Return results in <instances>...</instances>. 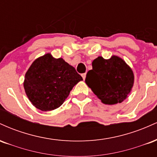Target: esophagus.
Masks as SVG:
<instances>
[{
  "label": "esophagus",
  "instance_id": "esophagus-1",
  "mask_svg": "<svg viewBox=\"0 0 157 157\" xmlns=\"http://www.w3.org/2000/svg\"><path fill=\"white\" fill-rule=\"evenodd\" d=\"M82 79H83V80H85V79H86V73L82 74Z\"/></svg>",
  "mask_w": 157,
  "mask_h": 157
}]
</instances>
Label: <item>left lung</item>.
Wrapping results in <instances>:
<instances>
[{
    "mask_svg": "<svg viewBox=\"0 0 157 157\" xmlns=\"http://www.w3.org/2000/svg\"><path fill=\"white\" fill-rule=\"evenodd\" d=\"M134 80L131 68L120 57L113 56L109 60L102 57L95 59L85 81L103 103L113 105L126 99Z\"/></svg>",
    "mask_w": 157,
    "mask_h": 157,
    "instance_id": "obj_1",
    "label": "left lung"
}]
</instances>
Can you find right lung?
I'll use <instances>...</instances> for the list:
<instances>
[{"label":"right lung","instance_id":"right-lung-1","mask_svg":"<svg viewBox=\"0 0 157 157\" xmlns=\"http://www.w3.org/2000/svg\"><path fill=\"white\" fill-rule=\"evenodd\" d=\"M80 80L82 77L75 68L62 58L46 54L32 63L23 86L32 105L46 111L60 107Z\"/></svg>","mask_w":157,"mask_h":157}]
</instances>
